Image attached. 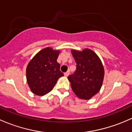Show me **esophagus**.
<instances>
[{
  "label": "esophagus",
  "mask_w": 132,
  "mask_h": 132,
  "mask_svg": "<svg viewBox=\"0 0 132 132\" xmlns=\"http://www.w3.org/2000/svg\"><path fill=\"white\" fill-rule=\"evenodd\" d=\"M64 76L65 77H68V76L69 75H70V71H66V73H64Z\"/></svg>",
  "instance_id": "obj_1"
}]
</instances>
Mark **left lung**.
I'll use <instances>...</instances> for the list:
<instances>
[{
    "instance_id": "obj_1",
    "label": "left lung",
    "mask_w": 132,
    "mask_h": 132,
    "mask_svg": "<svg viewBox=\"0 0 132 132\" xmlns=\"http://www.w3.org/2000/svg\"><path fill=\"white\" fill-rule=\"evenodd\" d=\"M71 52L77 63L75 72L68 77L71 89L80 99H91L102 86L105 75L103 64L91 49L71 50Z\"/></svg>"
}]
</instances>
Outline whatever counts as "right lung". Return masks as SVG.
Masks as SVG:
<instances>
[{
  "label": "right lung",
  "instance_id": "1",
  "mask_svg": "<svg viewBox=\"0 0 132 132\" xmlns=\"http://www.w3.org/2000/svg\"><path fill=\"white\" fill-rule=\"evenodd\" d=\"M60 50L46 47L37 53L28 64L26 78L30 91L38 96L51 91L57 81L64 74L57 62Z\"/></svg>",
  "mask_w": 132,
  "mask_h": 132
}]
</instances>
